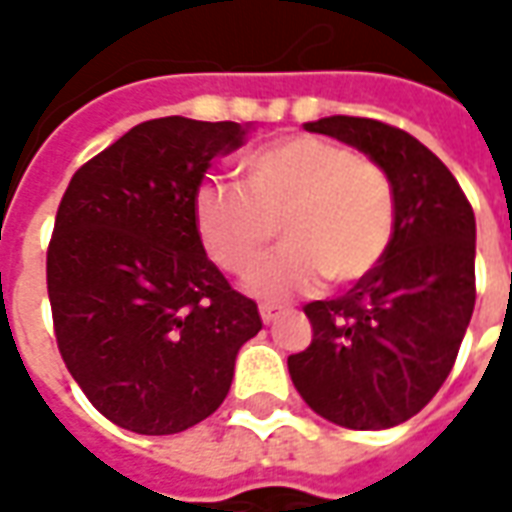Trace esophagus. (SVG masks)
<instances>
[{"instance_id":"obj_1","label":"esophagus","mask_w":512,"mask_h":512,"mask_svg":"<svg viewBox=\"0 0 512 512\" xmlns=\"http://www.w3.org/2000/svg\"><path fill=\"white\" fill-rule=\"evenodd\" d=\"M260 318H263V323H274L279 318V307H271V304H260Z\"/></svg>"}]
</instances>
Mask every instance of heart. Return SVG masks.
Wrapping results in <instances>:
<instances>
[{
  "mask_svg": "<svg viewBox=\"0 0 512 512\" xmlns=\"http://www.w3.org/2000/svg\"><path fill=\"white\" fill-rule=\"evenodd\" d=\"M241 189L208 183L194 227L216 266L246 277L274 233L282 249L249 279L263 299H288L326 277L348 285L381 263L395 235V194L376 161L318 136H288L238 164Z\"/></svg>",
  "mask_w": 512,
  "mask_h": 512,
  "instance_id": "1",
  "label": "heart"
}]
</instances>
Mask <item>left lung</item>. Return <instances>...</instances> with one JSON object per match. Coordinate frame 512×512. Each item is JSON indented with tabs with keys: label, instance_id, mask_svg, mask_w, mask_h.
<instances>
[{
	"label": "left lung",
	"instance_id": "8db88e82",
	"mask_svg": "<svg viewBox=\"0 0 512 512\" xmlns=\"http://www.w3.org/2000/svg\"><path fill=\"white\" fill-rule=\"evenodd\" d=\"M362 150L395 194V235L354 288L310 301L307 351L288 356L304 403L351 430L395 428L447 381L474 312V211L419 139L370 117L304 123Z\"/></svg>",
	"mask_w": 512,
	"mask_h": 512
}]
</instances>
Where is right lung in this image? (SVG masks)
<instances>
[{"label":"right lung","mask_w":512,"mask_h":512,"mask_svg":"<svg viewBox=\"0 0 512 512\" xmlns=\"http://www.w3.org/2000/svg\"><path fill=\"white\" fill-rule=\"evenodd\" d=\"M249 126L158 117L90 158L62 194L49 255L54 334L87 400L115 425L169 436L211 417L260 329L213 266L194 197Z\"/></svg>","instance_id":"add662e5"}]
</instances>
